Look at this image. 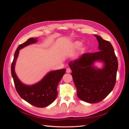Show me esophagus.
Instances as JSON below:
<instances>
[{
  "label": "esophagus",
  "mask_w": 129,
  "mask_h": 129,
  "mask_svg": "<svg viewBox=\"0 0 129 129\" xmlns=\"http://www.w3.org/2000/svg\"><path fill=\"white\" fill-rule=\"evenodd\" d=\"M71 69L70 68H67V69H66V72H67V73H71Z\"/></svg>",
  "instance_id": "1"
}]
</instances>
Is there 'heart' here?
Masks as SVG:
<instances>
[{
    "label": "heart",
    "instance_id": "b5f03b06",
    "mask_svg": "<svg viewBox=\"0 0 129 129\" xmlns=\"http://www.w3.org/2000/svg\"><path fill=\"white\" fill-rule=\"evenodd\" d=\"M81 42H79V41H76L74 44V47L75 48H77V47H79L81 46Z\"/></svg>",
    "mask_w": 129,
    "mask_h": 129
}]
</instances>
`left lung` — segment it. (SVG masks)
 I'll use <instances>...</instances> for the list:
<instances>
[{"mask_svg":"<svg viewBox=\"0 0 129 129\" xmlns=\"http://www.w3.org/2000/svg\"><path fill=\"white\" fill-rule=\"evenodd\" d=\"M100 51L84 53L70 62L72 75L77 89V95L84 102L95 103L102 101L114 88L118 69V61L111 43L95 35ZM104 62L101 70L93 66L95 61Z\"/></svg>","mask_w":129,"mask_h":129,"instance_id":"obj_1","label":"left lung"}]
</instances>
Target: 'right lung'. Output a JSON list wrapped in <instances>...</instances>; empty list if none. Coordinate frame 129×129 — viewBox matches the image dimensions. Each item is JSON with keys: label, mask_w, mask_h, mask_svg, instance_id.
I'll return each instance as SVG.
<instances>
[{"label": "right lung", "mask_w": 129, "mask_h": 129, "mask_svg": "<svg viewBox=\"0 0 129 129\" xmlns=\"http://www.w3.org/2000/svg\"><path fill=\"white\" fill-rule=\"evenodd\" d=\"M37 41V38H29L18 47L11 64V74L15 89L21 98L35 107L44 108L52 103L56 98L57 85L65 74L66 69L48 73L40 82L36 84L26 85L22 84L18 79L14 71V66L19 50Z\"/></svg>", "instance_id": "add662e5"}]
</instances>
